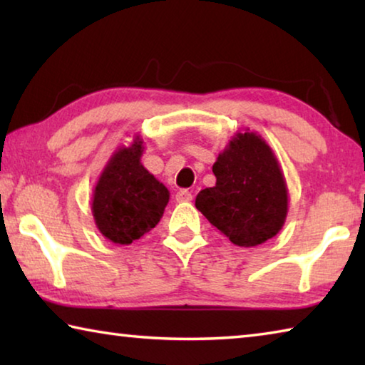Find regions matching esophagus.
Masks as SVG:
<instances>
[{
  "label": "esophagus",
  "mask_w": 365,
  "mask_h": 365,
  "mask_svg": "<svg viewBox=\"0 0 365 365\" xmlns=\"http://www.w3.org/2000/svg\"><path fill=\"white\" fill-rule=\"evenodd\" d=\"M191 197H193V195H191L188 190H180V191H177V195H175L177 202H187V201H191Z\"/></svg>",
  "instance_id": "esophagus-1"
}]
</instances>
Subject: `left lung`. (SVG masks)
<instances>
[{"instance_id":"left-lung-1","label":"left lung","mask_w":365,"mask_h":365,"mask_svg":"<svg viewBox=\"0 0 365 365\" xmlns=\"http://www.w3.org/2000/svg\"><path fill=\"white\" fill-rule=\"evenodd\" d=\"M212 172L215 185L197 193L195 206L233 245L251 248L282 230L288 188L279 160L261 135H235Z\"/></svg>"}]
</instances>
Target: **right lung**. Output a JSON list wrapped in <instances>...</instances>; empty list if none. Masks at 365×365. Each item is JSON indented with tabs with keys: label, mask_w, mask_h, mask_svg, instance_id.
Instances as JSON below:
<instances>
[{
	"label": "right lung",
	"mask_w": 365,
	"mask_h": 365,
	"mask_svg": "<svg viewBox=\"0 0 365 365\" xmlns=\"http://www.w3.org/2000/svg\"><path fill=\"white\" fill-rule=\"evenodd\" d=\"M143 151L140 135L117 148L93 190L95 224L115 245H130L156 227L169 202V190L141 164Z\"/></svg>",
	"instance_id": "obj_1"
}]
</instances>
